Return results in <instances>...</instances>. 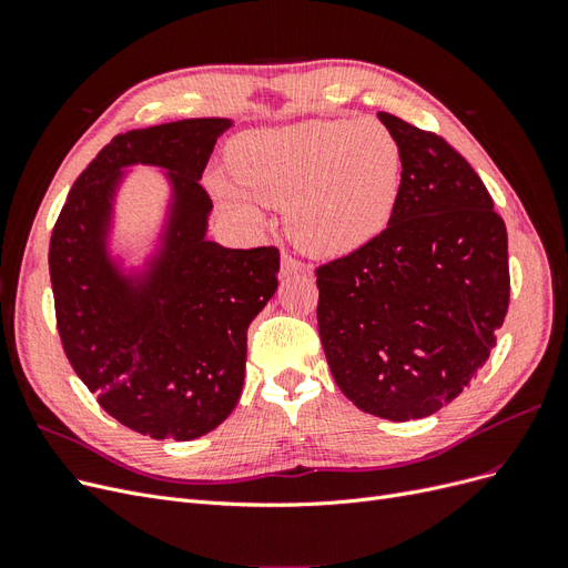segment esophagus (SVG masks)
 Wrapping results in <instances>:
<instances>
[{"label": "esophagus", "mask_w": 568, "mask_h": 568, "mask_svg": "<svg viewBox=\"0 0 568 568\" xmlns=\"http://www.w3.org/2000/svg\"><path fill=\"white\" fill-rule=\"evenodd\" d=\"M296 272H305V265L298 263L291 253H282V277H288V274H296Z\"/></svg>", "instance_id": "esophagus-1"}]
</instances>
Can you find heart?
Segmentation results:
<instances>
[{"mask_svg": "<svg viewBox=\"0 0 568 568\" xmlns=\"http://www.w3.org/2000/svg\"><path fill=\"white\" fill-rule=\"evenodd\" d=\"M227 163L246 196L284 205L288 236L315 255L351 253L379 236L403 180L398 140L386 125L359 118L248 132L232 142ZM209 184L222 205L251 215L225 180Z\"/></svg>", "mask_w": 568, "mask_h": 568, "instance_id": "b5f03b06", "label": "heart"}]
</instances>
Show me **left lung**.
<instances>
[{
    "mask_svg": "<svg viewBox=\"0 0 568 568\" xmlns=\"http://www.w3.org/2000/svg\"><path fill=\"white\" fill-rule=\"evenodd\" d=\"M379 120L403 151L398 203L379 236L315 270L317 326L343 395L409 422L453 403L486 365L509 307L507 227L440 134Z\"/></svg>",
    "mask_w": 568,
    "mask_h": 568,
    "instance_id": "1",
    "label": "left lung"
}]
</instances>
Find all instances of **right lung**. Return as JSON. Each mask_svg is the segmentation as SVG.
I'll list each match as a JSON object with an SVG mask.
<instances>
[{"label":"right lung","instance_id":"add662e5","mask_svg":"<svg viewBox=\"0 0 568 568\" xmlns=\"http://www.w3.org/2000/svg\"><path fill=\"white\" fill-rule=\"evenodd\" d=\"M225 118H189L115 134L82 170L49 242L57 329L68 363L113 419L156 440H194L230 417L244 386L246 332L277 291L280 248L205 239L213 209L201 173ZM170 169L176 205L142 287L103 251L116 170Z\"/></svg>","mask_w":568,"mask_h":568}]
</instances>
